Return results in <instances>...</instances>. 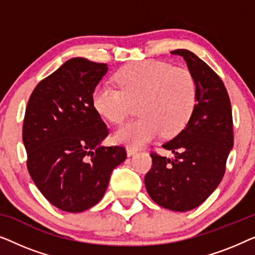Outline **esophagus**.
I'll list each match as a JSON object with an SVG mask.
<instances>
[{
    "instance_id": "1",
    "label": "esophagus",
    "mask_w": 255,
    "mask_h": 255,
    "mask_svg": "<svg viewBox=\"0 0 255 255\" xmlns=\"http://www.w3.org/2000/svg\"><path fill=\"white\" fill-rule=\"evenodd\" d=\"M127 154H128V156H133L134 154H137V149L127 148Z\"/></svg>"
}]
</instances>
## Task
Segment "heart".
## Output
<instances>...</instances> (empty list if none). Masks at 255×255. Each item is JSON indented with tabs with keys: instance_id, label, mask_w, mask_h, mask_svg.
I'll list each match as a JSON object with an SVG mask.
<instances>
[{
	"instance_id": "obj_1",
	"label": "heart",
	"mask_w": 255,
	"mask_h": 255,
	"mask_svg": "<svg viewBox=\"0 0 255 255\" xmlns=\"http://www.w3.org/2000/svg\"><path fill=\"white\" fill-rule=\"evenodd\" d=\"M118 88L100 85L92 102L101 116L120 124L138 103L137 120L117 128L118 144L141 147L163 133L166 137L182 130L196 106L197 87L191 73L160 61H142L122 68L115 75Z\"/></svg>"
}]
</instances>
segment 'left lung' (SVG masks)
I'll return each instance as SVG.
<instances>
[{
    "instance_id": "obj_1",
    "label": "left lung",
    "mask_w": 255,
    "mask_h": 255,
    "mask_svg": "<svg viewBox=\"0 0 255 255\" xmlns=\"http://www.w3.org/2000/svg\"><path fill=\"white\" fill-rule=\"evenodd\" d=\"M170 54L187 62L196 81V106L183 130L162 145L174 158L151 154L145 187L160 207L183 212L203 203L224 176L233 147L232 110L224 83L204 61L188 50Z\"/></svg>"
}]
</instances>
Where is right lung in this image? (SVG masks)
<instances>
[{
  "mask_svg": "<svg viewBox=\"0 0 255 255\" xmlns=\"http://www.w3.org/2000/svg\"><path fill=\"white\" fill-rule=\"evenodd\" d=\"M108 65L69 59L38 83L23 124L27 170L60 210L82 212L106 194L113 170L127 159L121 146L102 145L108 128L93 106Z\"/></svg>",
  "mask_w": 255,
  "mask_h": 255,
  "instance_id": "add662e5",
  "label": "right lung"
}]
</instances>
